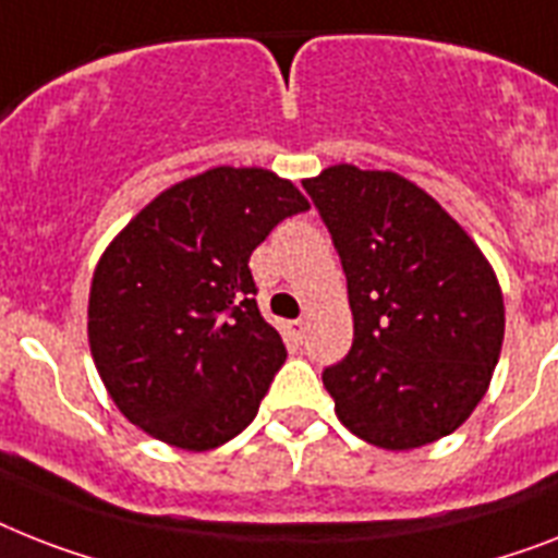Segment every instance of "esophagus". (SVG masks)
<instances>
[{"mask_svg": "<svg viewBox=\"0 0 558 558\" xmlns=\"http://www.w3.org/2000/svg\"><path fill=\"white\" fill-rule=\"evenodd\" d=\"M287 329L292 341H303V335H306V320H289Z\"/></svg>", "mask_w": 558, "mask_h": 558, "instance_id": "1", "label": "esophagus"}]
</instances>
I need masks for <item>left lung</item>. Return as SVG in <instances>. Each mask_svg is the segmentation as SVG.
Masks as SVG:
<instances>
[{"label": "left lung", "mask_w": 558, "mask_h": 558, "mask_svg": "<svg viewBox=\"0 0 558 558\" xmlns=\"http://www.w3.org/2000/svg\"><path fill=\"white\" fill-rule=\"evenodd\" d=\"M341 257L352 350L324 369L357 438L412 450L450 436L490 387L505 341L496 271L424 189L396 171L329 166L303 180Z\"/></svg>", "instance_id": "8db88e82"}]
</instances>
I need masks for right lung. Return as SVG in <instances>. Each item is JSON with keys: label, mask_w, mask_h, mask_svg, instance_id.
<instances>
[{"label": "right lung", "mask_w": 558, "mask_h": 558, "mask_svg": "<svg viewBox=\"0 0 558 558\" xmlns=\"http://www.w3.org/2000/svg\"><path fill=\"white\" fill-rule=\"evenodd\" d=\"M310 201L266 169L217 166L157 194L102 252L88 343L131 424L215 450L252 424L287 347L257 310L248 257Z\"/></svg>", "instance_id": "1"}]
</instances>
